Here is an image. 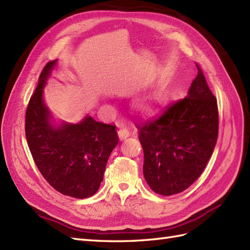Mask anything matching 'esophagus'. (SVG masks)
Masks as SVG:
<instances>
[{
    "mask_svg": "<svg viewBox=\"0 0 250 250\" xmlns=\"http://www.w3.org/2000/svg\"><path fill=\"white\" fill-rule=\"evenodd\" d=\"M118 136H119V138L121 139V141H124V139H125L126 137L130 136V131L127 130L125 126L121 125L120 129L118 130Z\"/></svg>",
    "mask_w": 250,
    "mask_h": 250,
    "instance_id": "esophagus-1",
    "label": "esophagus"
}]
</instances>
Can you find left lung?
I'll return each mask as SVG.
<instances>
[{"mask_svg":"<svg viewBox=\"0 0 250 250\" xmlns=\"http://www.w3.org/2000/svg\"><path fill=\"white\" fill-rule=\"evenodd\" d=\"M197 69L187 97L158 119L136 125L144 150V177L156 194L170 196L189 188L215 148L217 101L198 65Z\"/></svg>","mask_w":250,"mask_h":250,"instance_id":"8db88e82","label":"left lung"}]
</instances>
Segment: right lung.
Here are the masks:
<instances>
[{"label":"right lung","instance_id":"1","mask_svg":"<svg viewBox=\"0 0 250 250\" xmlns=\"http://www.w3.org/2000/svg\"><path fill=\"white\" fill-rule=\"evenodd\" d=\"M56 62L46 63L28 102L26 141L35 164L51 187L62 195L84 199L100 188L118 135L115 125L98 123L88 115L79 124L53 123L43 88Z\"/></svg>","mask_w":250,"mask_h":250}]
</instances>
